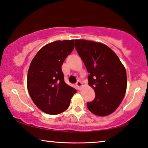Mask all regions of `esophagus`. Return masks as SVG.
Here are the masks:
<instances>
[{
	"mask_svg": "<svg viewBox=\"0 0 148 148\" xmlns=\"http://www.w3.org/2000/svg\"><path fill=\"white\" fill-rule=\"evenodd\" d=\"M76 86H77L78 89H80V88H81L82 86H83V85H82V83L80 81V80H78V81L76 82Z\"/></svg>",
	"mask_w": 148,
	"mask_h": 148,
	"instance_id": "1",
	"label": "esophagus"
}]
</instances>
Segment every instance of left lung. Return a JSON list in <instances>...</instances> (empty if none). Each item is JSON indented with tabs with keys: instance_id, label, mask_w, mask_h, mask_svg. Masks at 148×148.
<instances>
[{
	"instance_id": "obj_1",
	"label": "left lung",
	"mask_w": 148,
	"mask_h": 148,
	"mask_svg": "<svg viewBox=\"0 0 148 148\" xmlns=\"http://www.w3.org/2000/svg\"><path fill=\"white\" fill-rule=\"evenodd\" d=\"M75 48L89 73V85L96 93L94 100L87 103L88 109L98 116L110 115L118 108L126 93V69L105 44L76 40Z\"/></svg>"
}]
</instances>
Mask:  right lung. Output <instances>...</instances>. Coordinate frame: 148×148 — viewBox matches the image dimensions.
Listing matches in <instances>:
<instances>
[{
	"label": "right lung",
	"mask_w": 148,
	"mask_h": 148,
	"mask_svg": "<svg viewBox=\"0 0 148 148\" xmlns=\"http://www.w3.org/2000/svg\"><path fill=\"white\" fill-rule=\"evenodd\" d=\"M74 48V40L55 41L41 48L31 61L27 75L28 91L35 105L44 113H63L76 93L65 83L61 70Z\"/></svg>",
	"instance_id": "add662e5"
}]
</instances>
